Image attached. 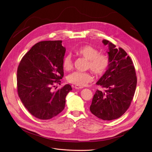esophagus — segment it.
<instances>
[{"label": "esophagus", "instance_id": "esophagus-1", "mask_svg": "<svg viewBox=\"0 0 152 152\" xmlns=\"http://www.w3.org/2000/svg\"><path fill=\"white\" fill-rule=\"evenodd\" d=\"M73 88L76 90H79V89H82L83 87H80V86H74Z\"/></svg>", "mask_w": 152, "mask_h": 152}]
</instances>
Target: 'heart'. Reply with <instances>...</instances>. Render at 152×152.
Masks as SVG:
<instances>
[{
  "mask_svg": "<svg viewBox=\"0 0 152 152\" xmlns=\"http://www.w3.org/2000/svg\"><path fill=\"white\" fill-rule=\"evenodd\" d=\"M77 55L88 60V68L96 75H102L110 66V58L105 53H99V50L90 45L80 47L76 51ZM73 60L70 55L65 56L62 60V67L64 70L69 71L73 68ZM69 83L82 87L93 81V78L89 72H75L67 77Z\"/></svg>",
  "mask_w": 152,
  "mask_h": 152,
  "instance_id": "1",
  "label": "heart"
}]
</instances>
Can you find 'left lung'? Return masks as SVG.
Returning a JSON list of instances; mask_svg holds the SVG:
<instances>
[{
  "label": "left lung",
  "instance_id": "8db88e82",
  "mask_svg": "<svg viewBox=\"0 0 152 152\" xmlns=\"http://www.w3.org/2000/svg\"><path fill=\"white\" fill-rule=\"evenodd\" d=\"M108 46L110 66L97 85L106 90H97L90 110L93 114L103 120L120 117L127 110L133 99L137 83L133 62L127 53L109 41L103 39Z\"/></svg>",
  "mask_w": 152,
  "mask_h": 152
}]
</instances>
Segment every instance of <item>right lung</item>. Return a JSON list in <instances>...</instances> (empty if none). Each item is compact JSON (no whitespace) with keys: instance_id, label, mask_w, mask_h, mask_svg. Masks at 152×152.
<instances>
[{"instance_id":"add662e5","label":"right lung","mask_w":152,"mask_h":152,"mask_svg":"<svg viewBox=\"0 0 152 152\" xmlns=\"http://www.w3.org/2000/svg\"><path fill=\"white\" fill-rule=\"evenodd\" d=\"M66 48L62 41L37 42L24 55L17 69V92L28 111L41 120H49L65 107L66 97L72 90L66 84L55 91L64 76L62 60Z\"/></svg>"}]
</instances>
